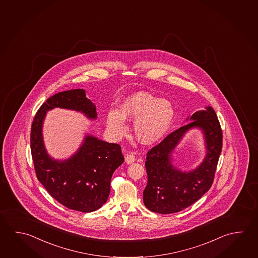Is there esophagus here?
Segmentation results:
<instances>
[{
	"label": "esophagus",
	"instance_id": "1",
	"mask_svg": "<svg viewBox=\"0 0 258 258\" xmlns=\"http://www.w3.org/2000/svg\"><path fill=\"white\" fill-rule=\"evenodd\" d=\"M135 160V156L132 155V154H127V156L125 157V162L127 164H131V163L134 162Z\"/></svg>",
	"mask_w": 258,
	"mask_h": 258
}]
</instances>
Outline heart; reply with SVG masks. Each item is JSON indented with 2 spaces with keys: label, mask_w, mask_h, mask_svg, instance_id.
Returning a JSON list of instances; mask_svg holds the SVG:
<instances>
[{
  "label": "heart",
  "mask_w": 258,
  "mask_h": 258,
  "mask_svg": "<svg viewBox=\"0 0 258 258\" xmlns=\"http://www.w3.org/2000/svg\"><path fill=\"white\" fill-rule=\"evenodd\" d=\"M175 116L169 100L159 99L148 91H136L125 97L118 110L109 109L106 125L111 135L120 139L127 132V121H133V133L141 144L157 143L167 134Z\"/></svg>",
  "instance_id": "obj_1"
}]
</instances>
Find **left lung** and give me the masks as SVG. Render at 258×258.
<instances>
[{
	"label": "left lung",
	"instance_id": "obj_1",
	"mask_svg": "<svg viewBox=\"0 0 258 258\" xmlns=\"http://www.w3.org/2000/svg\"><path fill=\"white\" fill-rule=\"evenodd\" d=\"M185 121L191 122L172 132L147 154L148 184L143 201L153 212H179L197 202L212 185L222 149V131L217 114L208 106ZM194 128L203 132L206 156L195 170L181 171L173 165L172 153L183 136Z\"/></svg>",
	"mask_w": 258,
	"mask_h": 258
}]
</instances>
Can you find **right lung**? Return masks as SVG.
<instances>
[{"instance_id": "add662e5", "label": "right lung", "mask_w": 258, "mask_h": 258, "mask_svg": "<svg viewBox=\"0 0 258 258\" xmlns=\"http://www.w3.org/2000/svg\"><path fill=\"white\" fill-rule=\"evenodd\" d=\"M71 109L87 118H97L96 106L82 89L62 91L41 105L33 118L31 150L37 178L48 193L66 208L81 212H92L101 208L109 198L114 171L123 161L118 144L86 134L75 153L65 159L50 157L43 141L42 127L49 110Z\"/></svg>"}]
</instances>
